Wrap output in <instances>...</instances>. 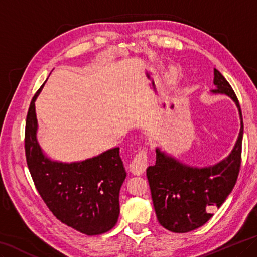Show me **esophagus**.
Here are the masks:
<instances>
[{"label": "esophagus", "instance_id": "1", "mask_svg": "<svg viewBox=\"0 0 257 257\" xmlns=\"http://www.w3.org/2000/svg\"><path fill=\"white\" fill-rule=\"evenodd\" d=\"M129 168L130 172L136 176H140V175L145 173L146 168H148V157H146L145 150H142L136 154L134 160L130 162Z\"/></svg>", "mask_w": 257, "mask_h": 257}]
</instances>
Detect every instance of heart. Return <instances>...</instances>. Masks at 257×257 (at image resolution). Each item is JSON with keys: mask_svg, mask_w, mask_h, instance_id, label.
Masks as SVG:
<instances>
[{"mask_svg": "<svg viewBox=\"0 0 257 257\" xmlns=\"http://www.w3.org/2000/svg\"><path fill=\"white\" fill-rule=\"evenodd\" d=\"M178 76V72L175 67H169L168 71L165 73L164 75V85L166 88L172 87L175 81H176Z\"/></svg>", "mask_w": 257, "mask_h": 257, "instance_id": "obj_1", "label": "heart"}]
</instances>
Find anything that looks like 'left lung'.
I'll return each instance as SVG.
<instances>
[{
    "label": "left lung",
    "instance_id": "8db88e82",
    "mask_svg": "<svg viewBox=\"0 0 257 257\" xmlns=\"http://www.w3.org/2000/svg\"><path fill=\"white\" fill-rule=\"evenodd\" d=\"M213 83L215 89L210 93L227 96L239 112V135L229 156L213 166L194 167L157 148L156 165L146 169L158 221L175 233L193 231L208 222L238 178L243 134L241 109L230 83L216 68Z\"/></svg>",
    "mask_w": 257,
    "mask_h": 257
}]
</instances>
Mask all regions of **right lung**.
Here are the masks:
<instances>
[{"instance_id": "right-lung-1", "label": "right lung", "mask_w": 257, "mask_h": 257, "mask_svg": "<svg viewBox=\"0 0 257 257\" xmlns=\"http://www.w3.org/2000/svg\"><path fill=\"white\" fill-rule=\"evenodd\" d=\"M31 101L26 119L25 151L36 190L48 208L60 222L87 235H98L112 229L120 214V189L127 176L120 148L104 151L85 160H52L38 140L35 100Z\"/></svg>"}]
</instances>
